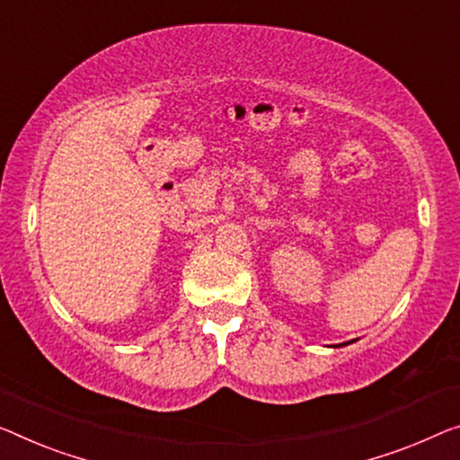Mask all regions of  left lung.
Returning a JSON list of instances; mask_svg holds the SVG:
<instances>
[{"label": "left lung", "mask_w": 460, "mask_h": 460, "mask_svg": "<svg viewBox=\"0 0 460 460\" xmlns=\"http://www.w3.org/2000/svg\"><path fill=\"white\" fill-rule=\"evenodd\" d=\"M349 342H351V341H349ZM349 342H342V345H332V347H345V345H349Z\"/></svg>", "instance_id": "1"}]
</instances>
